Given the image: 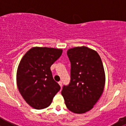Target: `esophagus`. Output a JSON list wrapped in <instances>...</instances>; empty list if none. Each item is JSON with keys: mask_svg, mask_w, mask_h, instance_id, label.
Returning <instances> with one entry per match:
<instances>
[{"mask_svg": "<svg viewBox=\"0 0 126 126\" xmlns=\"http://www.w3.org/2000/svg\"><path fill=\"white\" fill-rule=\"evenodd\" d=\"M59 84L60 86H61V87H62V81H59Z\"/></svg>", "mask_w": 126, "mask_h": 126, "instance_id": "esophagus-1", "label": "esophagus"}]
</instances>
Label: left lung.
Listing matches in <instances>:
<instances>
[{
    "mask_svg": "<svg viewBox=\"0 0 126 126\" xmlns=\"http://www.w3.org/2000/svg\"><path fill=\"white\" fill-rule=\"evenodd\" d=\"M71 81L61 92L67 108L76 113L90 110L102 95L105 82L104 68L96 51L86 47L70 48Z\"/></svg>",
    "mask_w": 126,
    "mask_h": 126,
    "instance_id": "left-lung-1",
    "label": "left lung"
}]
</instances>
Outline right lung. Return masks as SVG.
I'll return each mask as SVG.
<instances>
[{
    "mask_svg": "<svg viewBox=\"0 0 126 126\" xmlns=\"http://www.w3.org/2000/svg\"><path fill=\"white\" fill-rule=\"evenodd\" d=\"M62 53V49L36 47L29 50L20 61L17 88L24 100L34 109L48 107L61 89L53 79L50 67Z\"/></svg>",
    "mask_w": 126,
    "mask_h": 126,
    "instance_id": "right-lung-1",
    "label": "right lung"
}]
</instances>
